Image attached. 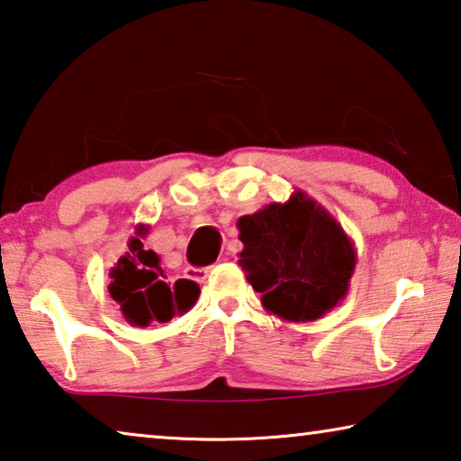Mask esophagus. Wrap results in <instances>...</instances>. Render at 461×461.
<instances>
[{
	"mask_svg": "<svg viewBox=\"0 0 461 461\" xmlns=\"http://www.w3.org/2000/svg\"><path fill=\"white\" fill-rule=\"evenodd\" d=\"M208 274H210V267H202V269H198V267H187V269L184 271V277H187V280H192V282L202 284V282H206Z\"/></svg>",
	"mask_w": 461,
	"mask_h": 461,
	"instance_id": "34e87169",
	"label": "esophagus"
}]
</instances>
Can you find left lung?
Segmentation results:
<instances>
[{
	"mask_svg": "<svg viewBox=\"0 0 461 461\" xmlns=\"http://www.w3.org/2000/svg\"><path fill=\"white\" fill-rule=\"evenodd\" d=\"M239 266L267 312L311 322L333 311L349 290L357 253L343 226L296 190L239 218Z\"/></svg>",
	"mask_w": 461,
	"mask_h": 461,
	"instance_id": "1",
	"label": "left lung"
}]
</instances>
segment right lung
Returning a JSON list of instances; mask_svg holds the SVG:
<instances>
[{"label":"right lung","mask_w":461,"mask_h":461,"mask_svg":"<svg viewBox=\"0 0 461 461\" xmlns=\"http://www.w3.org/2000/svg\"><path fill=\"white\" fill-rule=\"evenodd\" d=\"M147 232V224H137L134 237L128 239V253L110 271V296L132 327H149L150 322H167L176 314H185L200 296L195 282L167 280L159 255L142 243Z\"/></svg>","instance_id":"right-lung-1"}]
</instances>
